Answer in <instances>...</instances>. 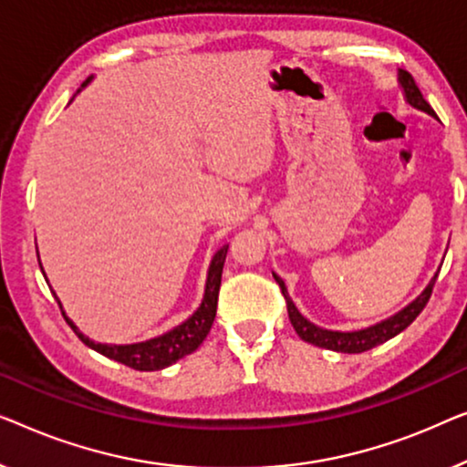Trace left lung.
<instances>
[{
    "label": "left lung",
    "mask_w": 467,
    "mask_h": 467,
    "mask_svg": "<svg viewBox=\"0 0 467 467\" xmlns=\"http://www.w3.org/2000/svg\"><path fill=\"white\" fill-rule=\"evenodd\" d=\"M400 84H402V88H404L406 101H409L412 108L423 109V111H428V114L436 116V111H433L431 105L423 99V95L417 87L415 78H412L409 71L400 69ZM273 277L281 287V294H284L285 305H287V315H290L294 330H296V334L302 340H306V343H311V345L324 347V349L338 351V353H362V351L372 349V347H377L380 343H385V340L393 338L396 334L402 332L404 327H409L412 321L417 319V315L423 311L425 305H428L438 275L430 281V285L421 292V296H419L417 300H412L409 306L393 315V317L380 321V324L370 326V327H366V330H359V332H332V330H324V327H317L315 324H311V321H306L300 315L296 305L292 302V298L287 296V287L284 281H281V277H277V275H273Z\"/></svg>",
    "instance_id": "left-lung-1"
}]
</instances>
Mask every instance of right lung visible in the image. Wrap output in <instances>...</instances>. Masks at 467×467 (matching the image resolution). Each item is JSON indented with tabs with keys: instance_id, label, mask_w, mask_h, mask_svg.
Here are the masks:
<instances>
[{
	"instance_id": "right-lung-1",
	"label": "right lung",
	"mask_w": 467,
	"mask_h": 467,
	"mask_svg": "<svg viewBox=\"0 0 467 467\" xmlns=\"http://www.w3.org/2000/svg\"><path fill=\"white\" fill-rule=\"evenodd\" d=\"M88 80L82 84L87 87ZM228 245L220 249L218 254L213 255L212 266H209L207 275V285H205V296H202L201 306L196 308L192 317H188L182 326L173 327V330L162 334V337L150 338L146 343H135V345H101L95 343L84 337L82 332H78V327L71 324L69 317H63L71 326V330L78 334V338L82 340L84 345L95 349L101 356L116 359L129 368H135V370L152 372V370H162L171 364H175L177 359L183 356H190V353L199 349V345L207 338L209 330H212V324L215 319V308H218V294H220V284H222V268H224ZM44 273V271H42ZM61 306V302H58Z\"/></svg>"
}]
</instances>
